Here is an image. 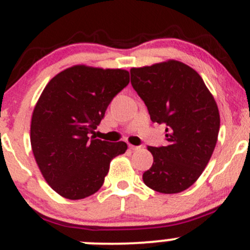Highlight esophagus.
I'll return each instance as SVG.
<instances>
[{"label":"esophagus","instance_id":"34e87169","mask_svg":"<svg viewBox=\"0 0 250 250\" xmlns=\"http://www.w3.org/2000/svg\"><path fill=\"white\" fill-rule=\"evenodd\" d=\"M129 148L132 149V151H136V149H140L141 147L140 146H135V145H129Z\"/></svg>","mask_w":250,"mask_h":250}]
</instances>
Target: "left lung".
Returning a JSON list of instances; mask_svg holds the SVG:
<instances>
[{
    "label": "left lung",
    "instance_id": "8db88e82",
    "mask_svg": "<svg viewBox=\"0 0 250 250\" xmlns=\"http://www.w3.org/2000/svg\"><path fill=\"white\" fill-rule=\"evenodd\" d=\"M130 83L152 122L164 123L167 145L148 146L153 156L144 183L163 194L186 190L211 159L220 127L219 110L198 72L169 60L130 69Z\"/></svg>",
    "mask_w": 250,
    "mask_h": 250
}]
</instances>
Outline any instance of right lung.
Segmentation results:
<instances>
[{
    "mask_svg": "<svg viewBox=\"0 0 250 250\" xmlns=\"http://www.w3.org/2000/svg\"><path fill=\"white\" fill-rule=\"evenodd\" d=\"M128 83V70L77 64L55 75L42 92L31 121V146L44 180L63 198L80 200L98 191L110 162L127 151L123 141L88 134Z\"/></svg>",
    "mask_w": 250,
    "mask_h": 250,
    "instance_id": "add662e5",
    "label": "right lung"
}]
</instances>
